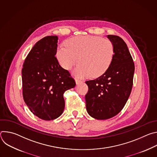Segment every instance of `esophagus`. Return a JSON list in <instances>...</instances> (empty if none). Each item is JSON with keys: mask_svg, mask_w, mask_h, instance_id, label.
<instances>
[{"mask_svg": "<svg viewBox=\"0 0 157 157\" xmlns=\"http://www.w3.org/2000/svg\"><path fill=\"white\" fill-rule=\"evenodd\" d=\"M75 82H76V84H79L82 83V81H80V80L77 79H75Z\"/></svg>", "mask_w": 157, "mask_h": 157, "instance_id": "34e87169", "label": "esophagus"}]
</instances>
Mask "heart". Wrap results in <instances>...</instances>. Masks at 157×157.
I'll return each mask as SVG.
<instances>
[{
  "instance_id": "b5f03b06",
  "label": "heart",
  "mask_w": 157,
  "mask_h": 157,
  "mask_svg": "<svg viewBox=\"0 0 157 157\" xmlns=\"http://www.w3.org/2000/svg\"><path fill=\"white\" fill-rule=\"evenodd\" d=\"M65 45L58 47L56 58L66 70H71L78 61L73 75L79 78L101 76L109 68L114 56L113 42L98 36L71 37L65 41Z\"/></svg>"
}]
</instances>
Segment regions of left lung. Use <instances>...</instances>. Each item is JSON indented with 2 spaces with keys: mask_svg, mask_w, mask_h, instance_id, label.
<instances>
[{
  "mask_svg": "<svg viewBox=\"0 0 157 157\" xmlns=\"http://www.w3.org/2000/svg\"><path fill=\"white\" fill-rule=\"evenodd\" d=\"M114 46V56L107 70L96 79L86 82V110L91 117L104 120L119 114L125 105L133 86L135 66L125 41L107 35Z\"/></svg>",
  "mask_w": 157,
  "mask_h": 157,
  "instance_id": "1",
  "label": "left lung"
}]
</instances>
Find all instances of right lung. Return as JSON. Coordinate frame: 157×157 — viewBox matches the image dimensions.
Segmentation results:
<instances>
[{
    "mask_svg": "<svg viewBox=\"0 0 157 157\" xmlns=\"http://www.w3.org/2000/svg\"><path fill=\"white\" fill-rule=\"evenodd\" d=\"M58 40L57 36H47L36 42L21 70L24 100L35 116L44 121L61 115L64 108L63 93L76 85L55 56Z\"/></svg>",
    "mask_w": 157,
    "mask_h": 157,
    "instance_id": "add662e5",
    "label": "right lung"
}]
</instances>
